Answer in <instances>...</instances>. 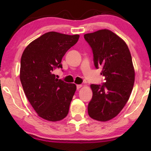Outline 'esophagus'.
Masks as SVG:
<instances>
[{
    "label": "esophagus",
    "mask_w": 151,
    "mask_h": 151,
    "mask_svg": "<svg viewBox=\"0 0 151 151\" xmlns=\"http://www.w3.org/2000/svg\"><path fill=\"white\" fill-rule=\"evenodd\" d=\"M82 87V85H76V88H77V90H78L79 88H81Z\"/></svg>",
    "instance_id": "esophagus-1"
}]
</instances>
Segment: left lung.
I'll return each instance as SVG.
<instances>
[{
    "mask_svg": "<svg viewBox=\"0 0 151 151\" xmlns=\"http://www.w3.org/2000/svg\"><path fill=\"white\" fill-rule=\"evenodd\" d=\"M93 53L96 68L106 82L91 85L93 97L88 105V115L99 121L115 117L129 100L134 86V70L131 52L123 40L107 29L84 35Z\"/></svg>",
    "mask_w": 151,
    "mask_h": 151,
    "instance_id": "left-lung-1",
    "label": "left lung"
}]
</instances>
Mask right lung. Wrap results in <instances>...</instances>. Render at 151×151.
<instances>
[{
  "label": "right lung",
  "mask_w": 151,
  "mask_h": 151,
  "mask_svg": "<svg viewBox=\"0 0 151 151\" xmlns=\"http://www.w3.org/2000/svg\"><path fill=\"white\" fill-rule=\"evenodd\" d=\"M78 39V35L48 32L30 42L22 55L20 79L25 95L38 115L47 121H60L68 113L76 86L52 72L63 68V57Z\"/></svg>",
  "instance_id": "obj_1"
}]
</instances>
